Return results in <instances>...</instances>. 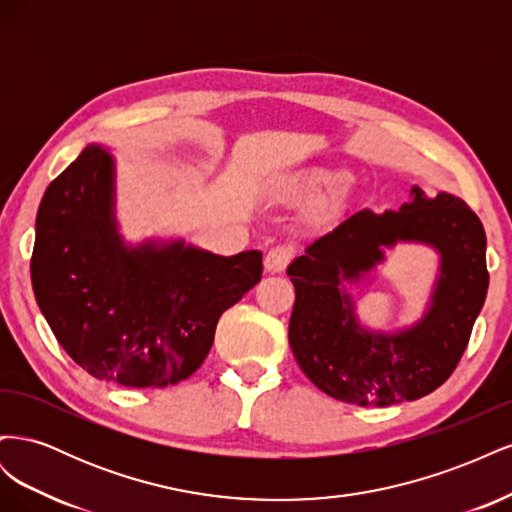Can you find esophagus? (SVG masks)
<instances>
[{"label":"esophagus","mask_w":512,"mask_h":512,"mask_svg":"<svg viewBox=\"0 0 512 512\" xmlns=\"http://www.w3.org/2000/svg\"><path fill=\"white\" fill-rule=\"evenodd\" d=\"M294 256V247L292 245H275L267 252L265 256V271L267 273H282Z\"/></svg>","instance_id":"esophagus-1"}]
</instances>
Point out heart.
Wrapping results in <instances>:
<instances>
[{
  "label": "heart",
  "mask_w": 512,
  "mask_h": 512,
  "mask_svg": "<svg viewBox=\"0 0 512 512\" xmlns=\"http://www.w3.org/2000/svg\"><path fill=\"white\" fill-rule=\"evenodd\" d=\"M342 183V175L339 173H329V170H314L305 177H301L297 183H294V192L305 198L318 196L322 190L333 188V185Z\"/></svg>",
  "instance_id": "obj_1"
}]
</instances>
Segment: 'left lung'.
<instances>
[{
  "label": "left lung",
  "mask_w": 512,
  "mask_h": 512,
  "mask_svg": "<svg viewBox=\"0 0 512 512\" xmlns=\"http://www.w3.org/2000/svg\"><path fill=\"white\" fill-rule=\"evenodd\" d=\"M416 240L441 252V277L428 314L399 334L365 332L343 292L383 259V247ZM487 237L461 198H427L412 188V203L382 215L356 211L294 258L288 277L294 307L288 342L303 374L320 391L356 406H393L436 391L453 374L483 309Z\"/></svg>",
  "instance_id": "left-lung-1"
}]
</instances>
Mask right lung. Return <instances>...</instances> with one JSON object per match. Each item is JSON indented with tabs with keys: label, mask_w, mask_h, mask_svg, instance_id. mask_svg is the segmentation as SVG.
Segmentation results:
<instances>
[{
	"label": "right lung",
	"mask_w": 512,
	"mask_h": 512,
	"mask_svg": "<svg viewBox=\"0 0 512 512\" xmlns=\"http://www.w3.org/2000/svg\"><path fill=\"white\" fill-rule=\"evenodd\" d=\"M260 277L258 250L226 258L183 241L126 247L115 222V162L98 145L42 196L36 301L61 348L98 380L164 389L190 378L220 316Z\"/></svg>",
	"instance_id": "right-lung-1"
}]
</instances>
